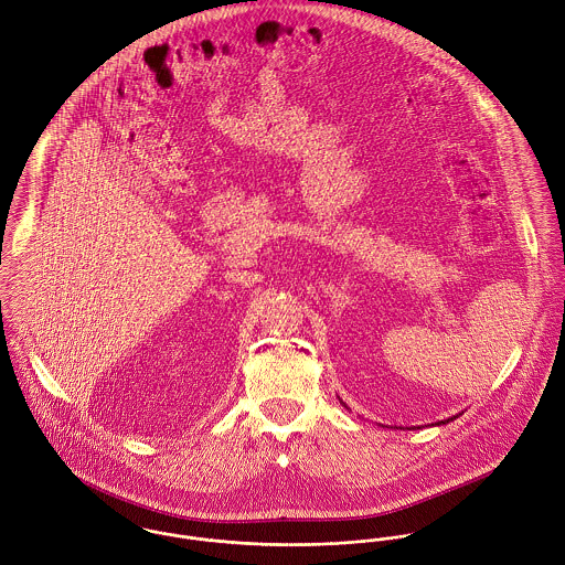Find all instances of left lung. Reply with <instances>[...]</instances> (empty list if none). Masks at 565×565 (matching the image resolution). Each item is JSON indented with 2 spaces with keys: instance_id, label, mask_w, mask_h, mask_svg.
I'll list each match as a JSON object with an SVG mask.
<instances>
[{
  "instance_id": "left-lung-1",
  "label": "left lung",
  "mask_w": 565,
  "mask_h": 565,
  "mask_svg": "<svg viewBox=\"0 0 565 565\" xmlns=\"http://www.w3.org/2000/svg\"><path fill=\"white\" fill-rule=\"evenodd\" d=\"M455 417H457V415H455ZM455 417H448V419H444V422H437V426H439V424H446V422H450V419H455Z\"/></svg>"
}]
</instances>
